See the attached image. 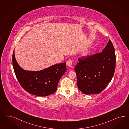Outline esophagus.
I'll return each mask as SVG.
<instances>
[{"instance_id": "esophagus-1", "label": "esophagus", "mask_w": 129, "mask_h": 129, "mask_svg": "<svg viewBox=\"0 0 129 129\" xmlns=\"http://www.w3.org/2000/svg\"><path fill=\"white\" fill-rule=\"evenodd\" d=\"M72 63H73V61L71 60H68L67 62V65L68 67H71L72 66Z\"/></svg>"}]
</instances>
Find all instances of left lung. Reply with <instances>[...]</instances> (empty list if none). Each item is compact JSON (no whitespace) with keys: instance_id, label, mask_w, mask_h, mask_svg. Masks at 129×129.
I'll return each instance as SVG.
<instances>
[{"instance_id":"8db88e82","label":"left lung","mask_w":129,"mask_h":129,"mask_svg":"<svg viewBox=\"0 0 129 129\" xmlns=\"http://www.w3.org/2000/svg\"><path fill=\"white\" fill-rule=\"evenodd\" d=\"M75 68L79 90L89 95L98 94L111 81L115 69L116 57L110 40L102 52L79 58Z\"/></svg>"}]
</instances>
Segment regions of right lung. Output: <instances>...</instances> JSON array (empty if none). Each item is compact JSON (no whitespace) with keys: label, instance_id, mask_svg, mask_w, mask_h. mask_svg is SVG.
I'll return each instance as SVG.
<instances>
[{"label":"right lung","instance_id":"1","mask_svg":"<svg viewBox=\"0 0 129 129\" xmlns=\"http://www.w3.org/2000/svg\"><path fill=\"white\" fill-rule=\"evenodd\" d=\"M12 63L15 75L21 86L29 93L39 96L54 93L60 79L67 71L66 62L55 64L40 71L25 70L17 62L14 51Z\"/></svg>","mask_w":129,"mask_h":129}]
</instances>
